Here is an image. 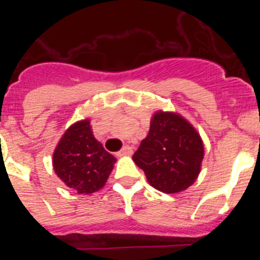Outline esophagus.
Masks as SVG:
<instances>
[{
    "label": "esophagus",
    "instance_id": "esophagus-1",
    "mask_svg": "<svg viewBox=\"0 0 260 260\" xmlns=\"http://www.w3.org/2000/svg\"><path fill=\"white\" fill-rule=\"evenodd\" d=\"M133 153V148L130 146H125L122 147L121 150L117 152V156H126V155H132Z\"/></svg>",
    "mask_w": 260,
    "mask_h": 260
}]
</instances>
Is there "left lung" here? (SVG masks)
<instances>
[{
	"label": "left lung",
	"mask_w": 260,
	"mask_h": 260,
	"mask_svg": "<svg viewBox=\"0 0 260 260\" xmlns=\"http://www.w3.org/2000/svg\"><path fill=\"white\" fill-rule=\"evenodd\" d=\"M203 155V142L185 118L176 113L157 112L133 160L143 169L151 186L174 194L194 183Z\"/></svg>",
	"instance_id": "8db88e82"
}]
</instances>
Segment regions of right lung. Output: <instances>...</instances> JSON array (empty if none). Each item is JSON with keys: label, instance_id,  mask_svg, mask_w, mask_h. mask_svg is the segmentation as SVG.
Returning a JSON list of instances; mask_svg holds the SVG:
<instances>
[{"label": "right lung", "instance_id": "obj_1", "mask_svg": "<svg viewBox=\"0 0 260 260\" xmlns=\"http://www.w3.org/2000/svg\"><path fill=\"white\" fill-rule=\"evenodd\" d=\"M114 162L116 157L93 137L88 119L69 127L53 153L56 174L78 194H91L102 189Z\"/></svg>", "mask_w": 260, "mask_h": 260}]
</instances>
